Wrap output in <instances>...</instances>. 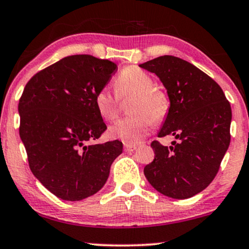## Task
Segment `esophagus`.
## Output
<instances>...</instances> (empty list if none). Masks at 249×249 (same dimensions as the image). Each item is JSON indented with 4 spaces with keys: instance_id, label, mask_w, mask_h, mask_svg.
Segmentation results:
<instances>
[{
    "instance_id": "34e87169",
    "label": "esophagus",
    "mask_w": 249,
    "mask_h": 249,
    "mask_svg": "<svg viewBox=\"0 0 249 249\" xmlns=\"http://www.w3.org/2000/svg\"><path fill=\"white\" fill-rule=\"evenodd\" d=\"M137 148L136 145H129V144H124V151H127V152H132V151H135Z\"/></svg>"
}]
</instances>
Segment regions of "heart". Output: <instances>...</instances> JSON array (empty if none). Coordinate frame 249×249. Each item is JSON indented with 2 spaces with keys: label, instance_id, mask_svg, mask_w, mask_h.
Masks as SVG:
<instances>
[{
  "label": "heart",
  "instance_id": "heart-1",
  "mask_svg": "<svg viewBox=\"0 0 249 249\" xmlns=\"http://www.w3.org/2000/svg\"><path fill=\"white\" fill-rule=\"evenodd\" d=\"M152 76L136 66L125 67L115 80L114 95L108 88H101L93 97V104L101 118L112 121L118 117L120 99L132 96L129 114L108 129L109 137L125 144L135 145L143 140L150 129L151 122L159 124L168 115L170 108L169 97L159 87L153 86Z\"/></svg>",
  "mask_w": 249,
  "mask_h": 249
}]
</instances>
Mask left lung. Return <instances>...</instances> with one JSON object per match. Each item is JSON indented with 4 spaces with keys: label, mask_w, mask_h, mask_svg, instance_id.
<instances>
[{
    "label": "left lung",
    "mask_w": 249,
    "mask_h": 249,
    "mask_svg": "<svg viewBox=\"0 0 249 249\" xmlns=\"http://www.w3.org/2000/svg\"><path fill=\"white\" fill-rule=\"evenodd\" d=\"M140 66L157 74L169 97V112L158 137L177 140L172 146L151 143L156 156L144 175L163 196L191 198L215 178L230 145V103L211 76L178 57L161 56Z\"/></svg>",
    "instance_id": "8db88e82"
}]
</instances>
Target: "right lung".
<instances>
[{
	"label": "right lung",
	"mask_w": 249,
	"mask_h": 249,
	"mask_svg": "<svg viewBox=\"0 0 249 249\" xmlns=\"http://www.w3.org/2000/svg\"><path fill=\"white\" fill-rule=\"evenodd\" d=\"M118 66L90 54L63 58L37 72L19 99V135L33 175L58 198L95 195L122 153L120 141L93 144L107 127L93 97Z\"/></svg>",
	"instance_id": "right-lung-1"
}]
</instances>
